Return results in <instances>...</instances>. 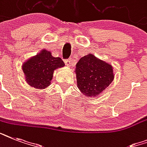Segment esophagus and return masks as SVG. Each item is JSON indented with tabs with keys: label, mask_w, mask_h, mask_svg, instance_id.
I'll use <instances>...</instances> for the list:
<instances>
[{
	"label": "esophagus",
	"mask_w": 147,
	"mask_h": 147,
	"mask_svg": "<svg viewBox=\"0 0 147 147\" xmlns=\"http://www.w3.org/2000/svg\"><path fill=\"white\" fill-rule=\"evenodd\" d=\"M65 63L66 65L67 66H71V63H72V61H71L70 59H65Z\"/></svg>",
	"instance_id": "34e87169"
}]
</instances>
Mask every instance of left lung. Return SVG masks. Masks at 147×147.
Masks as SVG:
<instances>
[{
  "label": "left lung",
  "instance_id": "left-lung-1",
  "mask_svg": "<svg viewBox=\"0 0 147 147\" xmlns=\"http://www.w3.org/2000/svg\"><path fill=\"white\" fill-rule=\"evenodd\" d=\"M75 71L78 88L83 94L92 98L98 97L114 79L111 65L92 54L81 58Z\"/></svg>",
  "mask_w": 147,
  "mask_h": 147
}]
</instances>
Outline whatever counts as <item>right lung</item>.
<instances>
[{"instance_id": "obj_1", "label": "right lung", "mask_w": 147, "mask_h": 147, "mask_svg": "<svg viewBox=\"0 0 147 147\" xmlns=\"http://www.w3.org/2000/svg\"><path fill=\"white\" fill-rule=\"evenodd\" d=\"M64 65L61 58L53 57L50 52L43 49L24 62L23 71L29 85L40 89L49 86L54 70Z\"/></svg>"}]
</instances>
